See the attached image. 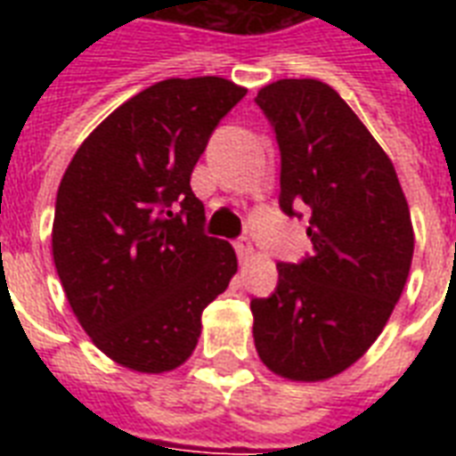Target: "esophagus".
Instances as JSON below:
<instances>
[{"label": "esophagus", "instance_id": "esophagus-1", "mask_svg": "<svg viewBox=\"0 0 456 456\" xmlns=\"http://www.w3.org/2000/svg\"><path fill=\"white\" fill-rule=\"evenodd\" d=\"M234 248L241 263H248L250 257H253V253H256V248H253V243H250L248 239H239V241L234 243Z\"/></svg>", "mask_w": 456, "mask_h": 456}]
</instances>
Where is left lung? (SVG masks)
<instances>
[{"label":"left lung","instance_id":"8db88e82","mask_svg":"<svg viewBox=\"0 0 456 456\" xmlns=\"http://www.w3.org/2000/svg\"><path fill=\"white\" fill-rule=\"evenodd\" d=\"M256 103L281 151L279 206L310 213L312 256L279 263L277 291L250 300L265 367L289 381H326L379 338L414 256L410 206L371 132L319 80L265 85Z\"/></svg>","mask_w":456,"mask_h":456}]
</instances>
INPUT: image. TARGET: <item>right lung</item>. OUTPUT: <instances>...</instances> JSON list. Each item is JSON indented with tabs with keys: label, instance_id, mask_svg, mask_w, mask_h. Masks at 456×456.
Instances as JSON below:
<instances>
[{
	"label": "right lung",
	"instance_id": "right-lung-1",
	"mask_svg": "<svg viewBox=\"0 0 456 456\" xmlns=\"http://www.w3.org/2000/svg\"><path fill=\"white\" fill-rule=\"evenodd\" d=\"M246 96L224 77H170L118 106L75 151L56 193L53 265L99 350L139 374L191 357L200 314L236 274L232 243L203 234L193 165Z\"/></svg>",
	"mask_w": 456,
	"mask_h": 456
}]
</instances>
